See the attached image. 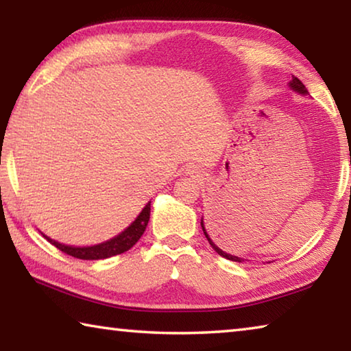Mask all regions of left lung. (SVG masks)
Returning <instances> with one entry per match:
<instances>
[{
	"label": "left lung",
	"mask_w": 351,
	"mask_h": 351,
	"mask_svg": "<svg viewBox=\"0 0 351 351\" xmlns=\"http://www.w3.org/2000/svg\"><path fill=\"white\" fill-rule=\"evenodd\" d=\"M289 86L293 88L294 91H297V93H300V94H306L308 91H306V88H305V85L304 83H302L299 79H297V77H293V80L289 82ZM201 228H203V230H204V235H206V239H207V241L210 243V246L215 249V251L221 255V257H224V258H228V260H232V261H241L243 258H240V257H235V255H232V254H228V252H224V251H221V249H219L215 243H213L212 240H210V237L207 235V232H206V229H204V224H203V221H201Z\"/></svg>",
	"instance_id": "8db88e82"
}]
</instances>
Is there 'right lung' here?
Segmentation results:
<instances>
[{
	"mask_svg": "<svg viewBox=\"0 0 351 351\" xmlns=\"http://www.w3.org/2000/svg\"><path fill=\"white\" fill-rule=\"evenodd\" d=\"M148 219H150V203L142 209L139 217L136 218L122 234H119L117 237H114V239H111L105 243H100V245H96V246H86V247L66 246L56 240L47 239L46 235L45 237L51 245H54L57 249H60L62 252L71 255V257L82 258V260H102V258L112 257V255L127 252L128 249H132L136 243H138L142 234H144Z\"/></svg>",
	"mask_w": 351,
	"mask_h": 351,
	"instance_id": "add662e5",
	"label": "right lung"
}]
</instances>
